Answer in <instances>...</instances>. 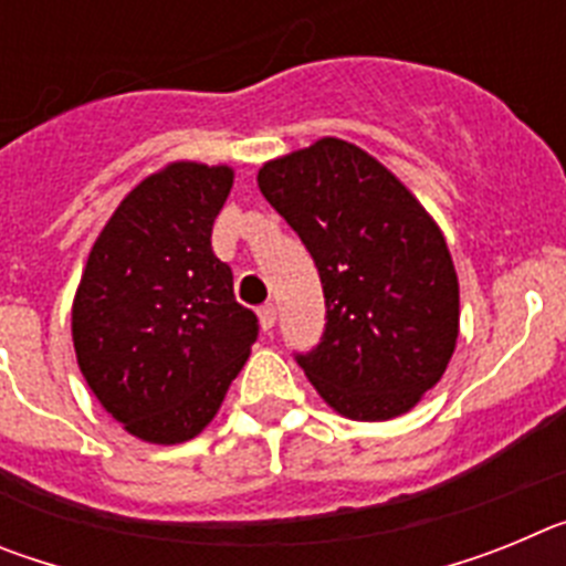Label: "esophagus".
<instances>
[{"mask_svg": "<svg viewBox=\"0 0 566 566\" xmlns=\"http://www.w3.org/2000/svg\"><path fill=\"white\" fill-rule=\"evenodd\" d=\"M260 326L266 328V332H272L274 323H277V308H274V303H266V306H260Z\"/></svg>", "mask_w": 566, "mask_h": 566, "instance_id": "1", "label": "esophagus"}]
</instances>
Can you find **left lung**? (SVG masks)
<instances>
[{
  "label": "left lung",
  "instance_id": "8db88e82",
  "mask_svg": "<svg viewBox=\"0 0 566 566\" xmlns=\"http://www.w3.org/2000/svg\"><path fill=\"white\" fill-rule=\"evenodd\" d=\"M258 187L306 243L326 332L297 354L317 394L359 422L411 411L459 337V280L433 218L391 169L339 138L263 164Z\"/></svg>",
  "mask_w": 566,
  "mask_h": 566
}]
</instances>
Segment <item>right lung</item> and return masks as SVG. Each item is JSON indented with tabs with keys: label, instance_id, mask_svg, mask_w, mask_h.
Masks as SVG:
<instances>
[{
	"label": "right lung",
	"instance_id": "obj_1",
	"mask_svg": "<svg viewBox=\"0 0 566 566\" xmlns=\"http://www.w3.org/2000/svg\"><path fill=\"white\" fill-rule=\"evenodd\" d=\"M229 167L175 161L118 203L90 249L73 300L76 359L104 411L153 444L212 422L258 339L212 252Z\"/></svg>",
	"mask_w": 566,
	"mask_h": 566
}]
</instances>
